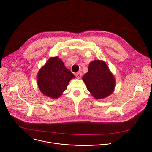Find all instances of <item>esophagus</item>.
Returning a JSON list of instances; mask_svg holds the SVG:
<instances>
[{"label": "esophagus", "instance_id": "1", "mask_svg": "<svg viewBox=\"0 0 152 152\" xmlns=\"http://www.w3.org/2000/svg\"><path fill=\"white\" fill-rule=\"evenodd\" d=\"M76 77L77 78V79H80L81 78V76H82V73L80 72H79V73H76Z\"/></svg>", "mask_w": 152, "mask_h": 152}]
</instances>
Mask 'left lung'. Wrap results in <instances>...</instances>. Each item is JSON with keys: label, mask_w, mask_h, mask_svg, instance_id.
I'll list each match as a JSON object with an SVG mask.
<instances>
[{"label": "left lung", "mask_w": 152, "mask_h": 152, "mask_svg": "<svg viewBox=\"0 0 152 152\" xmlns=\"http://www.w3.org/2000/svg\"><path fill=\"white\" fill-rule=\"evenodd\" d=\"M83 80L91 95L96 99L110 95L115 87V78L103 60H95L90 62Z\"/></svg>", "instance_id": "8db88e82"}]
</instances>
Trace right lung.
<instances>
[{
  "label": "right lung",
  "mask_w": 152,
  "mask_h": 152,
  "mask_svg": "<svg viewBox=\"0 0 152 152\" xmlns=\"http://www.w3.org/2000/svg\"><path fill=\"white\" fill-rule=\"evenodd\" d=\"M75 75L66 68L58 56L50 57L39 69L37 74V84L44 95L56 99L67 88L70 80Z\"/></svg>",
  "instance_id": "obj_1"
}]
</instances>
